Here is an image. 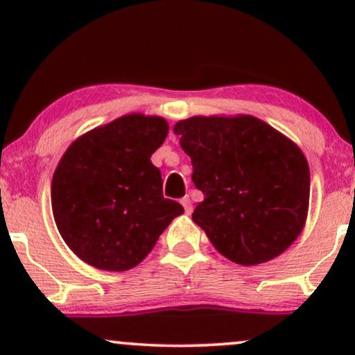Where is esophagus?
Wrapping results in <instances>:
<instances>
[{
	"label": "esophagus",
	"instance_id": "34e87169",
	"mask_svg": "<svg viewBox=\"0 0 355 355\" xmlns=\"http://www.w3.org/2000/svg\"><path fill=\"white\" fill-rule=\"evenodd\" d=\"M180 203L183 205V209H185V214H191V200L189 195H185L180 200Z\"/></svg>",
	"mask_w": 355,
	"mask_h": 355
}]
</instances>
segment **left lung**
Masks as SVG:
<instances>
[{
	"label": "left lung",
	"mask_w": 355,
	"mask_h": 355,
	"mask_svg": "<svg viewBox=\"0 0 355 355\" xmlns=\"http://www.w3.org/2000/svg\"><path fill=\"white\" fill-rule=\"evenodd\" d=\"M203 193L191 220L223 257L268 262L304 229L311 172L302 150L250 115L191 116L173 126Z\"/></svg>",
	"instance_id": "left-lung-1"
}]
</instances>
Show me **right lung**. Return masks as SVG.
I'll return each instance as SVG.
<instances>
[{"mask_svg": "<svg viewBox=\"0 0 355 355\" xmlns=\"http://www.w3.org/2000/svg\"><path fill=\"white\" fill-rule=\"evenodd\" d=\"M168 123L140 113L85 133L61 157L51 182V209L61 237L100 270H130L183 214L164 197L160 170L150 160Z\"/></svg>", "mask_w": 355, "mask_h": 355, "instance_id": "obj_1", "label": "right lung"}]
</instances>
